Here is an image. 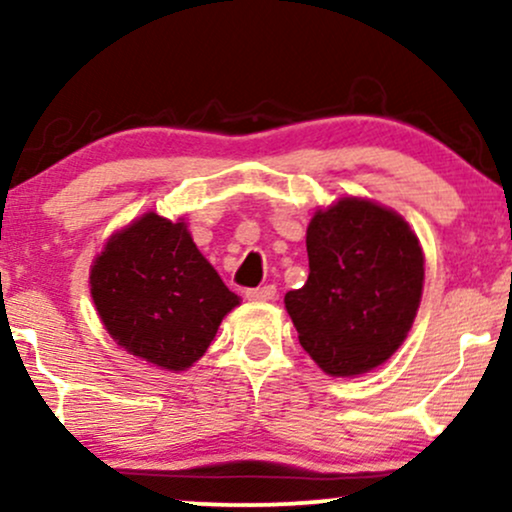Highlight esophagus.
I'll list each match as a JSON object with an SVG mask.
<instances>
[{"mask_svg":"<svg viewBox=\"0 0 512 512\" xmlns=\"http://www.w3.org/2000/svg\"><path fill=\"white\" fill-rule=\"evenodd\" d=\"M245 298H248V301H274L276 289L274 286H257V289L245 291Z\"/></svg>","mask_w":512,"mask_h":512,"instance_id":"34e87169","label":"esophagus"}]
</instances>
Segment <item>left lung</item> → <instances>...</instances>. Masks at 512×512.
<instances>
[{"label":"left lung","instance_id":"8db88e82","mask_svg":"<svg viewBox=\"0 0 512 512\" xmlns=\"http://www.w3.org/2000/svg\"><path fill=\"white\" fill-rule=\"evenodd\" d=\"M310 274L284 303L298 342L334 378L383 366L411 330L424 291V252L397 211L342 197L315 211Z\"/></svg>","mask_w":512,"mask_h":512}]
</instances>
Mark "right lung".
Listing matches in <instances>:
<instances>
[{"label": "right lung", "mask_w": 512, "mask_h": 512, "mask_svg": "<svg viewBox=\"0 0 512 512\" xmlns=\"http://www.w3.org/2000/svg\"><path fill=\"white\" fill-rule=\"evenodd\" d=\"M91 296L122 349L166 370L199 361L240 303L197 250L185 221L154 211L110 236L91 267Z\"/></svg>", "instance_id": "obj_1"}]
</instances>
